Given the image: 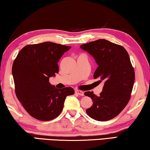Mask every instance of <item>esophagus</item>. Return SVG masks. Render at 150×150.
<instances>
[{
    "label": "esophagus",
    "instance_id": "obj_1",
    "mask_svg": "<svg viewBox=\"0 0 150 150\" xmlns=\"http://www.w3.org/2000/svg\"><path fill=\"white\" fill-rule=\"evenodd\" d=\"M75 93L78 94L79 95H80V96H84V92L82 91H80V90H76L75 91Z\"/></svg>",
    "mask_w": 150,
    "mask_h": 150
}]
</instances>
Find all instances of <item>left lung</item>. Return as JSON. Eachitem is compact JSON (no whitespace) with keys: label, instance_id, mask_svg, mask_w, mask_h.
Instances as JSON below:
<instances>
[{"label":"left lung","instance_id":"1","mask_svg":"<svg viewBox=\"0 0 150 150\" xmlns=\"http://www.w3.org/2000/svg\"><path fill=\"white\" fill-rule=\"evenodd\" d=\"M80 48L91 54L98 65L94 79H99V83L104 82L99 96L93 91L84 93L93 101L86 112L96 120H109L122 111L131 98L134 71L129 55L123 47L105 39L82 45Z\"/></svg>","mask_w":150,"mask_h":150}]
</instances>
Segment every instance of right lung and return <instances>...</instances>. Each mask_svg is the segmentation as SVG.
<instances>
[{
    "instance_id": "right-lung-1",
    "label": "right lung",
    "mask_w": 150,
    "mask_h": 150,
    "mask_svg": "<svg viewBox=\"0 0 150 150\" xmlns=\"http://www.w3.org/2000/svg\"><path fill=\"white\" fill-rule=\"evenodd\" d=\"M71 47L51 42L28 45L19 52L12 67L16 94L30 116L42 121L57 118L71 87L56 88L49 78L59 71L58 62Z\"/></svg>"
}]
</instances>
